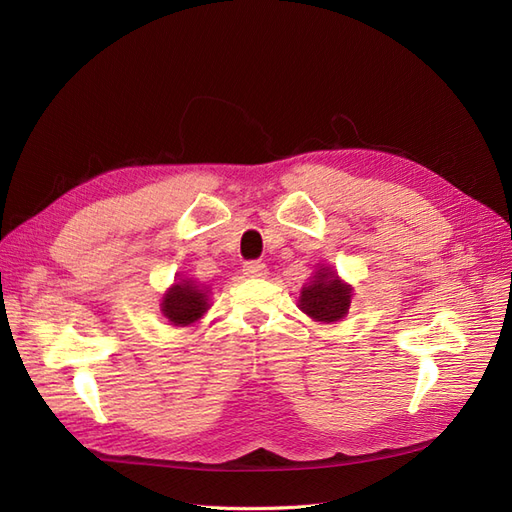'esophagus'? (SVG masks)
Masks as SVG:
<instances>
[{
  "label": "esophagus",
  "mask_w": 512,
  "mask_h": 512,
  "mask_svg": "<svg viewBox=\"0 0 512 512\" xmlns=\"http://www.w3.org/2000/svg\"><path fill=\"white\" fill-rule=\"evenodd\" d=\"M243 273L247 277H265L269 271H267L265 262H247V265L243 267Z\"/></svg>",
  "instance_id": "obj_1"
}]
</instances>
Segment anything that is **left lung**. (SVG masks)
Returning a JSON list of instances; mask_svg holds the SVG:
<instances>
[{"label":"left lung","instance_id":"8db88e82","mask_svg":"<svg viewBox=\"0 0 512 512\" xmlns=\"http://www.w3.org/2000/svg\"><path fill=\"white\" fill-rule=\"evenodd\" d=\"M354 288L331 265H318L301 288L299 309L314 322L335 324L348 316Z\"/></svg>","mask_w":512,"mask_h":512}]
</instances>
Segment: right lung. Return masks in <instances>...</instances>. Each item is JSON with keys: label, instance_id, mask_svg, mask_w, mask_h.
<instances>
[{"label": "right lung", "instance_id": "obj_1", "mask_svg": "<svg viewBox=\"0 0 512 512\" xmlns=\"http://www.w3.org/2000/svg\"><path fill=\"white\" fill-rule=\"evenodd\" d=\"M162 314L173 327H192L211 307V290L192 277H175L162 297Z\"/></svg>", "mask_w": 512, "mask_h": 512}]
</instances>
